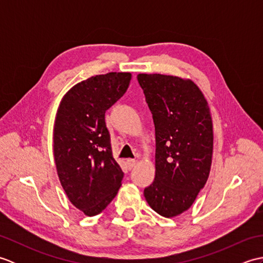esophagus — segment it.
I'll return each mask as SVG.
<instances>
[{"mask_svg": "<svg viewBox=\"0 0 263 263\" xmlns=\"http://www.w3.org/2000/svg\"><path fill=\"white\" fill-rule=\"evenodd\" d=\"M126 164H127V167L130 170H132L133 167H135L137 165V160L136 159H127L126 160Z\"/></svg>", "mask_w": 263, "mask_h": 263, "instance_id": "esophagus-1", "label": "esophagus"}]
</instances>
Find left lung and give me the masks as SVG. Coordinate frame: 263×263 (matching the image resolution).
I'll return each mask as SVG.
<instances>
[{"instance_id":"1","label":"left lung","mask_w":263,"mask_h":263,"mask_svg":"<svg viewBox=\"0 0 263 263\" xmlns=\"http://www.w3.org/2000/svg\"><path fill=\"white\" fill-rule=\"evenodd\" d=\"M156 133L155 181L144 189L148 204L167 218L186 211L208 180L214 132L208 103L190 79L138 74Z\"/></svg>"}]
</instances>
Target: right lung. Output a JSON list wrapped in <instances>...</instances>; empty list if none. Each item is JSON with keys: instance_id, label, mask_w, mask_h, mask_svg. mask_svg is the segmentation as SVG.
Returning a JSON list of instances; mask_svg holds the SVG:
<instances>
[{"instance_id": "obj_1", "label": "right lung", "mask_w": 263, "mask_h": 263, "mask_svg": "<svg viewBox=\"0 0 263 263\" xmlns=\"http://www.w3.org/2000/svg\"><path fill=\"white\" fill-rule=\"evenodd\" d=\"M128 72H109L77 83L64 95L53 131L58 175L71 203L87 216L115 198L123 172L113 157L105 111L125 93Z\"/></svg>"}]
</instances>
